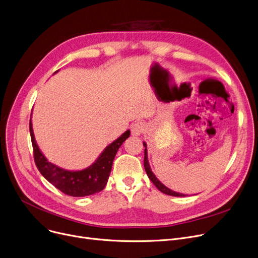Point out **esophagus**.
<instances>
[{
    "label": "esophagus",
    "mask_w": 258,
    "mask_h": 258,
    "mask_svg": "<svg viewBox=\"0 0 258 258\" xmlns=\"http://www.w3.org/2000/svg\"><path fill=\"white\" fill-rule=\"evenodd\" d=\"M145 131V126L142 122H136L134 123L131 127V132L133 136H140Z\"/></svg>",
    "instance_id": "esophagus-1"
}]
</instances>
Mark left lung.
Here are the masks:
<instances>
[{
    "instance_id": "left-lung-1",
    "label": "left lung",
    "mask_w": 258,
    "mask_h": 258,
    "mask_svg": "<svg viewBox=\"0 0 258 258\" xmlns=\"http://www.w3.org/2000/svg\"><path fill=\"white\" fill-rule=\"evenodd\" d=\"M143 145H144V169H145V172H147L150 180L155 184V186L159 189V191H161L162 193L166 194V195H171V196H175V197H184L185 195L184 194H181V193H177V192H174L172 191V189H170L169 187H166L163 183H161L158 179H157V177L154 175V173L152 172L151 170V166H150V163H149V159H148V150H147V143L143 142Z\"/></svg>"
}]
</instances>
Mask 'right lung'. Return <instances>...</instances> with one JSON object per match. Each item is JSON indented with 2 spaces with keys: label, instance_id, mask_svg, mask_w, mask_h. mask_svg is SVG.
Here are the masks:
<instances>
[{
  "label": "right lung",
  "instance_id": "1",
  "mask_svg": "<svg viewBox=\"0 0 258 258\" xmlns=\"http://www.w3.org/2000/svg\"><path fill=\"white\" fill-rule=\"evenodd\" d=\"M29 131L33 148V158L38 170L53 186L73 197H84L102 191L107 183L113 161L119 148L131 135L130 130L123 133L119 138L107 145L91 166L82 171H69L49 162L42 154L35 139L31 118Z\"/></svg>",
  "mask_w": 258,
  "mask_h": 258
}]
</instances>
